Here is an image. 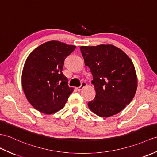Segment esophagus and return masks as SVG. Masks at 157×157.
I'll use <instances>...</instances> for the list:
<instances>
[{"instance_id": "1", "label": "esophagus", "mask_w": 157, "mask_h": 157, "mask_svg": "<svg viewBox=\"0 0 157 157\" xmlns=\"http://www.w3.org/2000/svg\"><path fill=\"white\" fill-rule=\"evenodd\" d=\"M86 86H87V83H86V82H82V84H81V86H80V87H78V88H77L78 91H81V90L83 88V87H85Z\"/></svg>"}]
</instances>
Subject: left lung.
<instances>
[{
  "mask_svg": "<svg viewBox=\"0 0 157 157\" xmlns=\"http://www.w3.org/2000/svg\"><path fill=\"white\" fill-rule=\"evenodd\" d=\"M85 64L93 75L94 99L87 104L94 114L109 117L122 111L135 95L137 77L134 64L112 45L81 46Z\"/></svg>",
  "mask_w": 157,
  "mask_h": 157,
  "instance_id": "1",
  "label": "left lung"
}]
</instances>
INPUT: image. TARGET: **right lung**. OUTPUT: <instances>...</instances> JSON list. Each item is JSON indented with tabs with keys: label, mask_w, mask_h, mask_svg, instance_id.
<instances>
[{
	"label": "right lung",
	"mask_w": 157,
	"mask_h": 157,
	"mask_svg": "<svg viewBox=\"0 0 157 157\" xmlns=\"http://www.w3.org/2000/svg\"><path fill=\"white\" fill-rule=\"evenodd\" d=\"M75 45L51 41L29 54L22 72V86L29 102L47 114L63 108L74 89L63 75L64 61Z\"/></svg>",
	"instance_id": "right-lung-1"
}]
</instances>
